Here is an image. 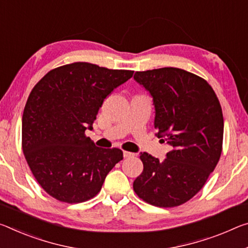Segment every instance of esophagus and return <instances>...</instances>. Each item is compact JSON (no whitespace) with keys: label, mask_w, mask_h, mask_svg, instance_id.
<instances>
[{"label":"esophagus","mask_w":248,"mask_h":248,"mask_svg":"<svg viewBox=\"0 0 248 248\" xmlns=\"http://www.w3.org/2000/svg\"><path fill=\"white\" fill-rule=\"evenodd\" d=\"M133 155H135V153L129 152V151H124V158H131Z\"/></svg>","instance_id":"34e87169"}]
</instances>
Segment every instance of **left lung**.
<instances>
[{
  "mask_svg": "<svg viewBox=\"0 0 248 248\" xmlns=\"http://www.w3.org/2000/svg\"><path fill=\"white\" fill-rule=\"evenodd\" d=\"M135 79L153 97L155 128L172 150L161 162L141 153L143 171L133 190L151 205L179 206L204 186L221 156V104L209 82L181 68L137 72Z\"/></svg>",
  "mask_w": 248,
  "mask_h": 248,
  "instance_id": "8db88e82",
  "label": "left lung"
}]
</instances>
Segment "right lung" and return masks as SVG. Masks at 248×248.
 Listing matches in <instances>:
<instances>
[{
    "label": "right lung",
    "mask_w": 248,
    "mask_h": 248,
    "mask_svg": "<svg viewBox=\"0 0 248 248\" xmlns=\"http://www.w3.org/2000/svg\"><path fill=\"white\" fill-rule=\"evenodd\" d=\"M133 70L77 62L49 70L27 98L22 149L47 194L81 203L99 193L106 176L124 158L120 149H101L85 135L109 93Z\"/></svg>",
    "instance_id": "add662e5"
}]
</instances>
